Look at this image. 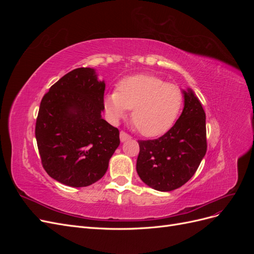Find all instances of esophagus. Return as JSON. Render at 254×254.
I'll list each match as a JSON object with an SVG mask.
<instances>
[{
  "mask_svg": "<svg viewBox=\"0 0 254 254\" xmlns=\"http://www.w3.org/2000/svg\"><path fill=\"white\" fill-rule=\"evenodd\" d=\"M120 139H121V142H125L127 140L131 139V136H130L128 133H126L125 131H121L120 132Z\"/></svg>",
  "mask_w": 254,
  "mask_h": 254,
  "instance_id": "1",
  "label": "esophagus"
}]
</instances>
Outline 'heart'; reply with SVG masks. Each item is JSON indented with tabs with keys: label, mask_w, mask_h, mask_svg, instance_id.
I'll return each instance as SVG.
<instances>
[{
	"label": "heart",
	"mask_w": 254,
	"mask_h": 254,
	"mask_svg": "<svg viewBox=\"0 0 254 254\" xmlns=\"http://www.w3.org/2000/svg\"><path fill=\"white\" fill-rule=\"evenodd\" d=\"M104 104L113 121L132 109L133 125L141 134L151 137L165 133L174 125L182 108L183 94L177 84L140 74L121 80L118 91L107 94Z\"/></svg>",
	"instance_id": "1"
}]
</instances>
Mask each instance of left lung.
<instances>
[{
	"label": "left lung",
	"mask_w": 254,
	"mask_h": 254,
	"mask_svg": "<svg viewBox=\"0 0 254 254\" xmlns=\"http://www.w3.org/2000/svg\"><path fill=\"white\" fill-rule=\"evenodd\" d=\"M184 108L175 125L155 140H139L136 172L153 190L170 191L186 184L206 152L205 113L190 89L183 91Z\"/></svg>",
	"instance_id": "8db88e82"
}]
</instances>
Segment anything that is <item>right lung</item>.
<instances>
[{
	"instance_id": "obj_1",
	"label": "right lung",
	"mask_w": 254,
	"mask_h": 254,
	"mask_svg": "<svg viewBox=\"0 0 254 254\" xmlns=\"http://www.w3.org/2000/svg\"><path fill=\"white\" fill-rule=\"evenodd\" d=\"M104 93L94 68L78 67L44 94L35 134L42 166L56 181L88 187L108 170L120 131L102 118Z\"/></svg>"
}]
</instances>
